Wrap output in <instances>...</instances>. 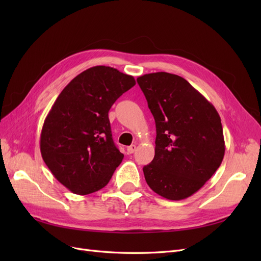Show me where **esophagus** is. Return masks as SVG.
<instances>
[{"mask_svg":"<svg viewBox=\"0 0 261 261\" xmlns=\"http://www.w3.org/2000/svg\"><path fill=\"white\" fill-rule=\"evenodd\" d=\"M135 150H136V145H130V146L127 147V152H128L129 154L135 152Z\"/></svg>","mask_w":261,"mask_h":261,"instance_id":"esophagus-1","label":"esophagus"}]
</instances>
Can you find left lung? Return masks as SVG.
I'll use <instances>...</instances> for the list:
<instances>
[{"label": "left lung", "instance_id": "1", "mask_svg": "<svg viewBox=\"0 0 261 261\" xmlns=\"http://www.w3.org/2000/svg\"><path fill=\"white\" fill-rule=\"evenodd\" d=\"M156 128L147 184L170 200L192 196L215 174L225 145L216 108L183 77L158 72L137 78Z\"/></svg>", "mask_w": 261, "mask_h": 261}]
</instances>
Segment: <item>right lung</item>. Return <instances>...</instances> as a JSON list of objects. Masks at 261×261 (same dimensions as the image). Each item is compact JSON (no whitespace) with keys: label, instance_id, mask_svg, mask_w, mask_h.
<instances>
[{"label":"right lung","instance_id":"1","mask_svg":"<svg viewBox=\"0 0 261 261\" xmlns=\"http://www.w3.org/2000/svg\"><path fill=\"white\" fill-rule=\"evenodd\" d=\"M130 75L109 66H93L72 80L46 115L40 151L61 184L77 195L103 188L124 154L114 144L109 111L135 86Z\"/></svg>","mask_w":261,"mask_h":261}]
</instances>
